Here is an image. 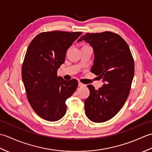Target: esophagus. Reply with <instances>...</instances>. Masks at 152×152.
<instances>
[{
  "mask_svg": "<svg viewBox=\"0 0 152 152\" xmlns=\"http://www.w3.org/2000/svg\"><path fill=\"white\" fill-rule=\"evenodd\" d=\"M78 86L79 87H81V88H82V87H86V84H83V83H81V82H79L78 83Z\"/></svg>",
  "mask_w": 152,
  "mask_h": 152,
  "instance_id": "1",
  "label": "esophagus"
}]
</instances>
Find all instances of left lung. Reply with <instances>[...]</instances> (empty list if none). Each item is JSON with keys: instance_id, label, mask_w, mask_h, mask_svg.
Instances as JSON below:
<instances>
[{"instance_id": "1", "label": "left lung", "mask_w": 152, "mask_h": 152, "mask_svg": "<svg viewBox=\"0 0 152 152\" xmlns=\"http://www.w3.org/2000/svg\"><path fill=\"white\" fill-rule=\"evenodd\" d=\"M82 40L94 51L91 72L105 82L98 90L88 86L90 94L84 102L86 114L93 122H104L118 114L128 97L134 73V59L127 43L115 33H86L78 41Z\"/></svg>"}]
</instances>
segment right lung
Returning <instances> with one entry per match:
<instances>
[{
  "label": "right lung",
  "mask_w": 152,
  "mask_h": 152,
  "mask_svg": "<svg viewBox=\"0 0 152 152\" xmlns=\"http://www.w3.org/2000/svg\"><path fill=\"white\" fill-rule=\"evenodd\" d=\"M54 31L38 34L31 42L24 58L21 76L28 101L40 118L50 121L62 118L66 111V100L78 87L57 76V69L65 60L66 50L82 34Z\"/></svg>",
  "instance_id": "right-lung-1"
}]
</instances>
